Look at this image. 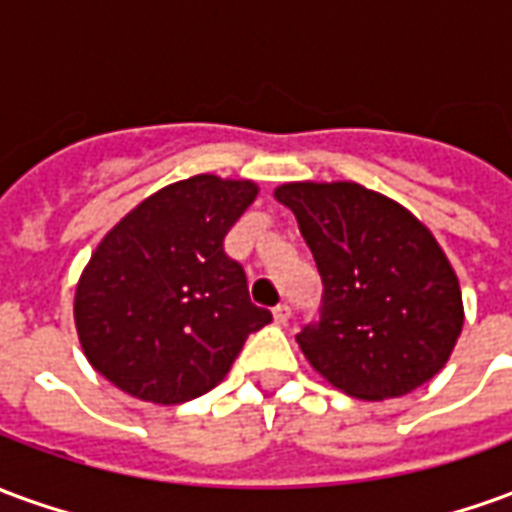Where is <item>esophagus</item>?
Returning a JSON list of instances; mask_svg holds the SVG:
<instances>
[{
  "mask_svg": "<svg viewBox=\"0 0 512 512\" xmlns=\"http://www.w3.org/2000/svg\"><path fill=\"white\" fill-rule=\"evenodd\" d=\"M274 321L277 323L290 321V304H285V301H282V304H277V307H274Z\"/></svg>",
  "mask_w": 512,
  "mask_h": 512,
  "instance_id": "34e87169",
  "label": "esophagus"
}]
</instances>
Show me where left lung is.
I'll use <instances>...</instances> for the list:
<instances>
[{
    "label": "left lung",
    "mask_w": 512,
    "mask_h": 512,
    "mask_svg": "<svg viewBox=\"0 0 512 512\" xmlns=\"http://www.w3.org/2000/svg\"><path fill=\"white\" fill-rule=\"evenodd\" d=\"M323 282L321 318L296 334L326 381L359 400L408 395L461 337L458 277L425 224L359 183H285Z\"/></svg>",
    "instance_id": "obj_1"
}]
</instances>
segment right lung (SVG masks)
Masks as SVG:
<instances>
[{"mask_svg":"<svg viewBox=\"0 0 512 512\" xmlns=\"http://www.w3.org/2000/svg\"><path fill=\"white\" fill-rule=\"evenodd\" d=\"M255 197L252 180L194 175L150 194L104 235L73 318L84 356L117 389L161 406L205 395L271 321L224 252Z\"/></svg>","mask_w":512,"mask_h":512,"instance_id":"right-lung-1","label":"right lung"}]
</instances>
